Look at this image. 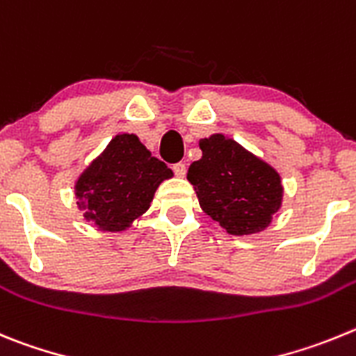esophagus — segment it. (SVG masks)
<instances>
[{"label":"esophagus","instance_id":"obj_1","mask_svg":"<svg viewBox=\"0 0 356 356\" xmlns=\"http://www.w3.org/2000/svg\"><path fill=\"white\" fill-rule=\"evenodd\" d=\"M172 168H174V172H175V175H177V177H184V175H186V165H184V163H175Z\"/></svg>","mask_w":356,"mask_h":356}]
</instances>
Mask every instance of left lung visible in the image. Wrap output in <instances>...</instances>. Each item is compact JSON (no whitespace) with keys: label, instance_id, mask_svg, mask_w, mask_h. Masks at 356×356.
Wrapping results in <instances>:
<instances>
[{"label":"left lung","instance_id":"8db88e82","mask_svg":"<svg viewBox=\"0 0 356 356\" xmlns=\"http://www.w3.org/2000/svg\"><path fill=\"white\" fill-rule=\"evenodd\" d=\"M198 145L202 158L190 165L188 181L202 211L234 236L264 230L282 206L278 172L223 134H211Z\"/></svg>","mask_w":356,"mask_h":356}]
</instances>
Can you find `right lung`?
<instances>
[{"label":"right lung","instance_id":"right-lung-1","mask_svg":"<svg viewBox=\"0 0 356 356\" xmlns=\"http://www.w3.org/2000/svg\"><path fill=\"white\" fill-rule=\"evenodd\" d=\"M172 175L136 134H117L76 181L78 206L99 230L120 232L149 209L158 186Z\"/></svg>","mask_w":356,"mask_h":356}]
</instances>
